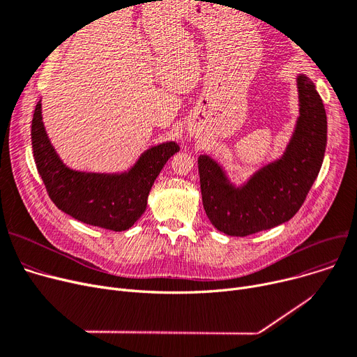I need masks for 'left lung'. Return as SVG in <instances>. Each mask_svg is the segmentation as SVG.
Wrapping results in <instances>:
<instances>
[{
    "label": "left lung",
    "mask_w": 357,
    "mask_h": 357,
    "mask_svg": "<svg viewBox=\"0 0 357 357\" xmlns=\"http://www.w3.org/2000/svg\"><path fill=\"white\" fill-rule=\"evenodd\" d=\"M299 117L287 152L261 167L243 188H234L208 156L198 158L202 205L213 226L245 237L291 220L320 172L327 144V116L310 78L299 75Z\"/></svg>",
    "instance_id": "left-lung-1"
}]
</instances>
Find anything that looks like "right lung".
<instances>
[{
	"instance_id": "right-lung-1",
	"label": "right lung",
	"mask_w": 357,
	"mask_h": 357,
	"mask_svg": "<svg viewBox=\"0 0 357 357\" xmlns=\"http://www.w3.org/2000/svg\"><path fill=\"white\" fill-rule=\"evenodd\" d=\"M34 162L53 204L89 226L114 231L130 229L142 217L152 185L179 146L175 142L149 149L127 174L98 175L75 172L54 153L37 102L31 121Z\"/></svg>"
}]
</instances>
